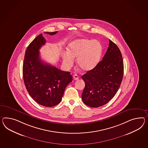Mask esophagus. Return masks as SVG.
I'll list each match as a JSON object with an SVG mask.
<instances>
[{
    "label": "esophagus",
    "instance_id": "1",
    "mask_svg": "<svg viewBox=\"0 0 148 148\" xmlns=\"http://www.w3.org/2000/svg\"><path fill=\"white\" fill-rule=\"evenodd\" d=\"M73 78L74 80H78L79 78V76H78L77 75H76V74H75V75H73Z\"/></svg>",
    "mask_w": 148,
    "mask_h": 148
}]
</instances>
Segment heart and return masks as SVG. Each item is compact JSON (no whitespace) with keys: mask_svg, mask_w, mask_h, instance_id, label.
<instances>
[{"mask_svg":"<svg viewBox=\"0 0 148 148\" xmlns=\"http://www.w3.org/2000/svg\"><path fill=\"white\" fill-rule=\"evenodd\" d=\"M68 53H62L63 63L66 68L70 69L77 58L78 66L84 71H89L98 64L102 52V45L97 40L79 38L70 42Z\"/></svg>","mask_w":148,"mask_h":148,"instance_id":"b5f03b06","label":"heart"}]
</instances>
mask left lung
I'll return each instance as SVG.
<instances>
[{
  "label": "left lung",
  "instance_id": "8db88e82",
  "mask_svg": "<svg viewBox=\"0 0 148 148\" xmlns=\"http://www.w3.org/2000/svg\"><path fill=\"white\" fill-rule=\"evenodd\" d=\"M106 53L95 68L82 77L85 86L84 103L97 108L109 102L118 92L123 76V62L118 46L110 40Z\"/></svg>",
  "mask_w": 148,
  "mask_h": 148
}]
</instances>
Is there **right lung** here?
<instances>
[{"instance_id": "add662e5", "label": "right lung", "mask_w": 148, "mask_h": 148, "mask_svg": "<svg viewBox=\"0 0 148 148\" xmlns=\"http://www.w3.org/2000/svg\"><path fill=\"white\" fill-rule=\"evenodd\" d=\"M57 33L45 32L50 35ZM46 42L42 34H40L27 47L23 78L27 90L34 100L42 106L53 107L61 102L65 88L72 82V75L41 60L39 50Z\"/></svg>"}]
</instances>
